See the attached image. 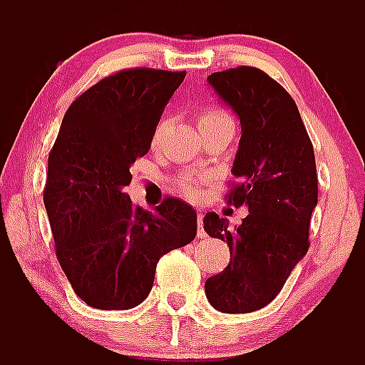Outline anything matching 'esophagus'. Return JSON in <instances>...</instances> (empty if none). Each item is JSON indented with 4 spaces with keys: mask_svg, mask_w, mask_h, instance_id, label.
<instances>
[{
    "mask_svg": "<svg viewBox=\"0 0 365 365\" xmlns=\"http://www.w3.org/2000/svg\"><path fill=\"white\" fill-rule=\"evenodd\" d=\"M197 225H199L197 235L202 240V237H206V232H205V228H202V214H201V210H197Z\"/></svg>",
    "mask_w": 365,
    "mask_h": 365,
    "instance_id": "esophagus-1",
    "label": "esophagus"
}]
</instances>
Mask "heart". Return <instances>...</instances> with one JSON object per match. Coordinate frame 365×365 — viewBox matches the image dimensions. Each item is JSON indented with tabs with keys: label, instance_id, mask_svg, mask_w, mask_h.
<instances>
[{
	"label": "heart",
	"instance_id": "1",
	"mask_svg": "<svg viewBox=\"0 0 365 365\" xmlns=\"http://www.w3.org/2000/svg\"><path fill=\"white\" fill-rule=\"evenodd\" d=\"M166 124V120H160L157 124L153 131V143H157L163 133V128ZM235 125L234 117H232L230 113L227 109L221 108H210L206 109V111L201 113V117H199V128H206V125ZM202 180H206L205 175H192V173H179L175 177V190L180 193V195H185L188 199H195L199 195V185H201Z\"/></svg>",
	"mask_w": 365,
	"mask_h": 365
}]
</instances>
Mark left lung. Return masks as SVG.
Wrapping results in <instances>:
<instances>
[{"mask_svg":"<svg viewBox=\"0 0 365 365\" xmlns=\"http://www.w3.org/2000/svg\"><path fill=\"white\" fill-rule=\"evenodd\" d=\"M208 83L240 117L241 138L228 205L248 206L232 230L210 212L206 234L227 241L230 263L206 279V298L221 312H252L269 305L309 250L318 205L314 150L292 96L257 67L212 73Z\"/></svg>","mask_w":365,"mask_h":365,"instance_id":"1","label":"left lung"}]
</instances>
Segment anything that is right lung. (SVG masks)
Returning <instances> with one entry per match:
<instances>
[{
    "label": "right lung",
    "mask_w": 365,
    "mask_h": 365,
    "mask_svg": "<svg viewBox=\"0 0 365 365\" xmlns=\"http://www.w3.org/2000/svg\"><path fill=\"white\" fill-rule=\"evenodd\" d=\"M185 76L150 67L118 71L63 115L43 202L60 267L76 296L95 309L143 303L160 257L197 234V214L180 199L166 197L148 212L124 193L130 166L148 153L164 106Z\"/></svg>",
    "instance_id": "right-lung-1"
}]
</instances>
